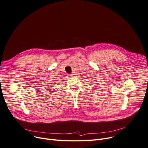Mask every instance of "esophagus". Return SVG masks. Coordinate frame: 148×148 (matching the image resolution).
<instances>
[{"instance_id": "obj_1", "label": "esophagus", "mask_w": 148, "mask_h": 148, "mask_svg": "<svg viewBox=\"0 0 148 148\" xmlns=\"http://www.w3.org/2000/svg\"><path fill=\"white\" fill-rule=\"evenodd\" d=\"M68 76H69V77L73 76V74H69V75H68Z\"/></svg>"}]
</instances>
